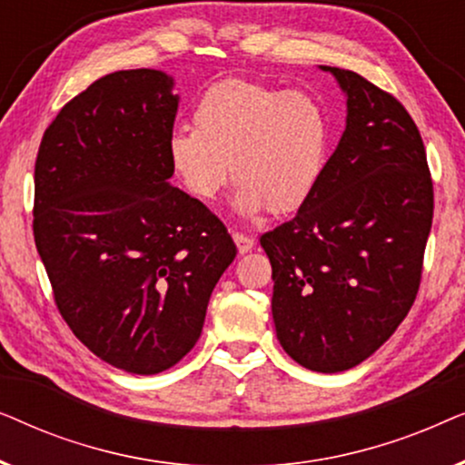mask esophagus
Instances as JSON below:
<instances>
[{
	"mask_svg": "<svg viewBox=\"0 0 465 465\" xmlns=\"http://www.w3.org/2000/svg\"><path fill=\"white\" fill-rule=\"evenodd\" d=\"M232 239H234V243H237L239 253H247L253 247V243H256L253 237H250V234H243V232H232Z\"/></svg>",
	"mask_w": 465,
	"mask_h": 465,
	"instance_id": "obj_1",
	"label": "esophagus"
}]
</instances>
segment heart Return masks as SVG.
Returning a JSON list of instances; mask_svg holds the SVG:
<instances>
[{"mask_svg": "<svg viewBox=\"0 0 465 465\" xmlns=\"http://www.w3.org/2000/svg\"><path fill=\"white\" fill-rule=\"evenodd\" d=\"M328 148V118L313 97L228 78L196 101L193 129L171 133L167 156L182 188L201 203L218 196L231 163L232 207L256 215L298 212L320 186Z\"/></svg>", "mask_w": 465, "mask_h": 465, "instance_id": "1", "label": "heart"}]
</instances>
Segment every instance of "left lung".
<instances>
[{
    "label": "left lung",
    "instance_id": "obj_1",
    "mask_svg": "<svg viewBox=\"0 0 465 465\" xmlns=\"http://www.w3.org/2000/svg\"><path fill=\"white\" fill-rule=\"evenodd\" d=\"M322 69L347 97L345 133L313 196L260 245L285 353L309 371L342 372L371 358L415 302L434 186L404 105L360 74Z\"/></svg>",
    "mask_w": 465,
    "mask_h": 465
}]
</instances>
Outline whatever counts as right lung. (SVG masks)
<instances>
[{"label": "right lung", "instance_id": "right-lung-1", "mask_svg": "<svg viewBox=\"0 0 465 465\" xmlns=\"http://www.w3.org/2000/svg\"><path fill=\"white\" fill-rule=\"evenodd\" d=\"M171 91L158 69L104 75L56 114L35 161L34 237L56 307L97 358L133 374L196 345L237 256L224 224L171 186Z\"/></svg>", "mask_w": 465, "mask_h": 465}]
</instances>
